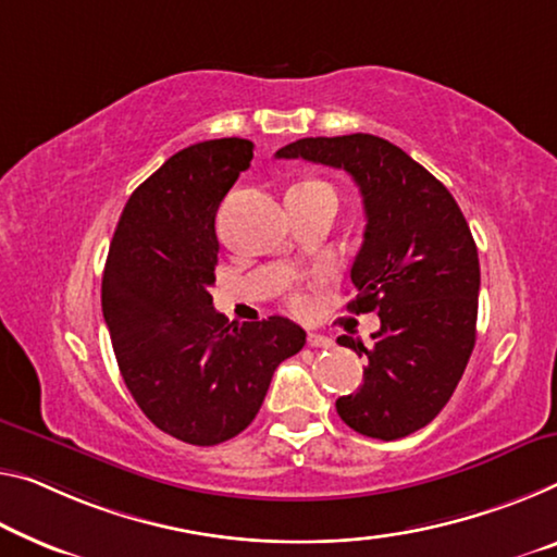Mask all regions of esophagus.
<instances>
[{"instance_id": "obj_1", "label": "esophagus", "mask_w": 557, "mask_h": 557, "mask_svg": "<svg viewBox=\"0 0 557 557\" xmlns=\"http://www.w3.org/2000/svg\"><path fill=\"white\" fill-rule=\"evenodd\" d=\"M306 341H308V346H311V348H331L333 346L331 338L321 336V333H313V331H308Z\"/></svg>"}]
</instances>
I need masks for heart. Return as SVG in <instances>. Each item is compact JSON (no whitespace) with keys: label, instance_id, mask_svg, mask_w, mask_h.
Here are the masks:
<instances>
[{"label":"heart","instance_id":"obj_1","mask_svg":"<svg viewBox=\"0 0 557 557\" xmlns=\"http://www.w3.org/2000/svg\"><path fill=\"white\" fill-rule=\"evenodd\" d=\"M304 186H326V184H304ZM290 306H294L296 311H304V308H306V296L294 294V296H290Z\"/></svg>","mask_w":557,"mask_h":557}]
</instances>
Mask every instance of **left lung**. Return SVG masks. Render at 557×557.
<instances>
[{
  "mask_svg": "<svg viewBox=\"0 0 557 557\" xmlns=\"http://www.w3.org/2000/svg\"><path fill=\"white\" fill-rule=\"evenodd\" d=\"M344 169L363 196L366 231L350 281V311H375L373 344L341 336L366 356L363 383L336 400L341 421L396 441L441 413L475 346L481 267L463 211L404 149L373 134L308 136L276 151Z\"/></svg>",
  "mask_w": 557,
  "mask_h": 557,
  "instance_id": "8db88e82",
  "label": "left lung"
}]
</instances>
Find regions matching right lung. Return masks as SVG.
<instances>
[{"mask_svg":"<svg viewBox=\"0 0 557 557\" xmlns=\"http://www.w3.org/2000/svg\"><path fill=\"white\" fill-rule=\"evenodd\" d=\"M249 139L182 149L136 189L111 238L101 311L126 388L144 416L191 446H216L249 425L281 361L306 331L284 315L228 323L213 308L216 221Z\"/></svg>","mask_w":557,"mask_h":557,"instance_id":"add662e5","label":"right lung"}]
</instances>
